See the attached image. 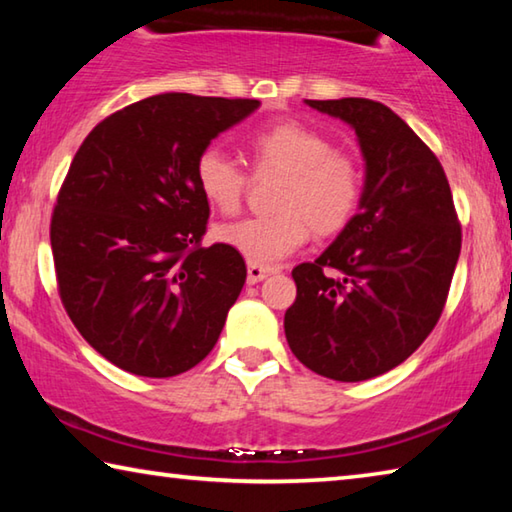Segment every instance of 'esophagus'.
<instances>
[{"label":"esophagus","mask_w":512,"mask_h":512,"mask_svg":"<svg viewBox=\"0 0 512 512\" xmlns=\"http://www.w3.org/2000/svg\"><path fill=\"white\" fill-rule=\"evenodd\" d=\"M275 271L273 266H264V264H255V262H248V284H257L262 282L264 277H268Z\"/></svg>","instance_id":"obj_1"}]
</instances>
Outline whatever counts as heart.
Segmentation results:
<instances>
[{"instance_id":"heart-1","label":"heart","mask_w":512,"mask_h":512,"mask_svg":"<svg viewBox=\"0 0 512 512\" xmlns=\"http://www.w3.org/2000/svg\"><path fill=\"white\" fill-rule=\"evenodd\" d=\"M250 155L257 171H280L284 183L271 216L225 223L216 239L248 262L275 264L296 253L314 228L320 237H332L352 221L363 194V171L352 153L336 151L332 140L300 121H277L250 137ZM194 178L201 196L214 210H239L248 187L244 167L210 146L198 153Z\"/></svg>"}]
</instances>
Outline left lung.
<instances>
[{
    "label": "left lung",
    "instance_id": "8db88e82",
    "mask_svg": "<svg viewBox=\"0 0 512 512\" xmlns=\"http://www.w3.org/2000/svg\"><path fill=\"white\" fill-rule=\"evenodd\" d=\"M307 106L354 128L366 187L334 244L293 268L298 293L284 334L309 370L363 381L400 366L436 327L461 255V223L443 164L391 108L357 97Z\"/></svg>",
    "mask_w": 512,
    "mask_h": 512
}]
</instances>
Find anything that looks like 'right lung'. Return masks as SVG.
I'll return each instance as SVG.
<instances>
[{"label":"right lung","instance_id":"obj_1","mask_svg":"<svg viewBox=\"0 0 512 512\" xmlns=\"http://www.w3.org/2000/svg\"><path fill=\"white\" fill-rule=\"evenodd\" d=\"M257 99L155 94L99 121L76 151L51 214L58 293L101 357L140 377L201 363L246 282L225 244L203 246L210 205L198 153Z\"/></svg>","mask_w":512,"mask_h":512}]
</instances>
